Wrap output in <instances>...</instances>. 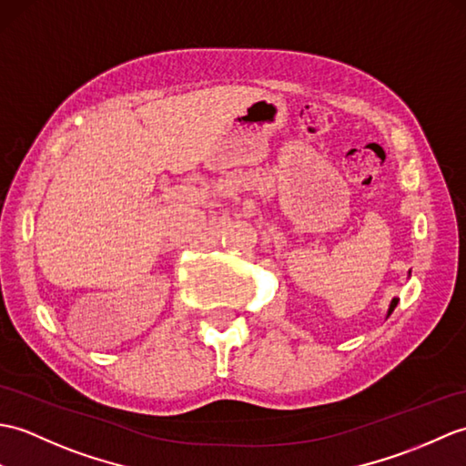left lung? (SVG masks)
<instances>
[{
	"instance_id": "8db88e82",
	"label": "left lung",
	"mask_w": 466,
	"mask_h": 466,
	"mask_svg": "<svg viewBox=\"0 0 466 466\" xmlns=\"http://www.w3.org/2000/svg\"><path fill=\"white\" fill-rule=\"evenodd\" d=\"M397 304H399V299H397V298H393V299H391V304H389V309H387V318H389V316H391V313H393V309L397 308Z\"/></svg>"
}]
</instances>
